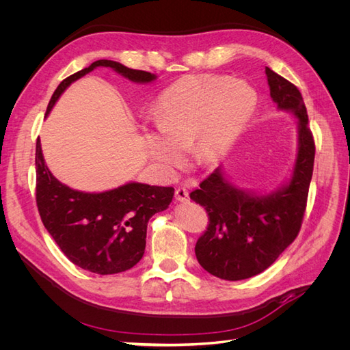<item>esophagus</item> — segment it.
<instances>
[{
  "label": "esophagus",
  "mask_w": 350,
  "mask_h": 350,
  "mask_svg": "<svg viewBox=\"0 0 350 350\" xmlns=\"http://www.w3.org/2000/svg\"><path fill=\"white\" fill-rule=\"evenodd\" d=\"M175 198H176L178 201H181V203H184V201H188V198H189L188 189H187V188H184V187H179V188H176V191H175Z\"/></svg>",
  "instance_id": "1"
}]
</instances>
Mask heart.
<instances>
[{
  "label": "heart",
  "instance_id": "1",
  "mask_svg": "<svg viewBox=\"0 0 350 350\" xmlns=\"http://www.w3.org/2000/svg\"><path fill=\"white\" fill-rule=\"evenodd\" d=\"M256 108L257 93L247 81L217 74L187 76L159 98L157 129L144 131V147L169 171L181 167L191 146L200 165L210 163L238 139Z\"/></svg>",
  "mask_w": 350,
  "mask_h": 350
}]
</instances>
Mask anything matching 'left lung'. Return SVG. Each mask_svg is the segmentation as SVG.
<instances>
[{"instance_id":"left-lung-1","label":"left lung","mask_w":350,"mask_h":350,"mask_svg":"<svg viewBox=\"0 0 350 350\" xmlns=\"http://www.w3.org/2000/svg\"><path fill=\"white\" fill-rule=\"evenodd\" d=\"M270 96L298 118V156L288 185L256 196L232 185L217 167L189 194L208 215L196 243L200 266L224 280H242L269 269L298 237L312 178L315 143L298 88L266 67Z\"/></svg>"}]
</instances>
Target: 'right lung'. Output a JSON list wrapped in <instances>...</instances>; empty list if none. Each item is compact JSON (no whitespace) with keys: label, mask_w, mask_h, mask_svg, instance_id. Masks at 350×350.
<instances>
[{"label":"right lung","mask_w":350,"mask_h":350,"mask_svg":"<svg viewBox=\"0 0 350 350\" xmlns=\"http://www.w3.org/2000/svg\"><path fill=\"white\" fill-rule=\"evenodd\" d=\"M96 67H109L135 83H150L154 74L133 70L109 59L94 61L59 83L48 103L46 115L72 81ZM36 204L42 224L64 256L83 270L115 274L130 270L146 248L149 219L166 210L174 197L172 187L130 183L105 193H81L49 172L36 140Z\"/></svg>","instance_id":"right-lung-1"}]
</instances>
